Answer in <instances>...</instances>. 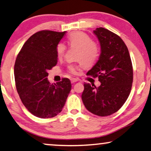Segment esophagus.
<instances>
[{"label": "esophagus", "instance_id": "obj_1", "mask_svg": "<svg viewBox=\"0 0 151 151\" xmlns=\"http://www.w3.org/2000/svg\"><path fill=\"white\" fill-rule=\"evenodd\" d=\"M70 81H71V83H76V81H78V78H71Z\"/></svg>", "mask_w": 151, "mask_h": 151}]
</instances>
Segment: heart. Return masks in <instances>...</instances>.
I'll return each mask as SVG.
<instances>
[{"label": "heart", "instance_id": "b5f03b06", "mask_svg": "<svg viewBox=\"0 0 151 151\" xmlns=\"http://www.w3.org/2000/svg\"><path fill=\"white\" fill-rule=\"evenodd\" d=\"M68 44L71 48H76L75 59L80 61L84 66H92L96 62L99 56V46L93 42L88 34L81 31H76L70 34L68 37ZM65 46L63 43H59L56 48L57 56H63L65 51ZM78 67L76 65H70L68 71L75 75Z\"/></svg>", "mask_w": 151, "mask_h": 151}]
</instances>
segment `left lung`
I'll use <instances>...</instances> for the list:
<instances>
[{"label": "left lung", "mask_w": 151, "mask_h": 151, "mask_svg": "<svg viewBox=\"0 0 151 151\" xmlns=\"http://www.w3.org/2000/svg\"><path fill=\"white\" fill-rule=\"evenodd\" d=\"M94 33L101 52L87 75L99 77L101 86L84 83L81 99L91 113L107 116L118 111L128 99L133 83L132 62L126 44L118 35L103 27Z\"/></svg>", "instance_id": "left-lung-1"}]
</instances>
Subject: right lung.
Wrapping results in <instances>:
<instances>
[{"mask_svg": "<svg viewBox=\"0 0 151 151\" xmlns=\"http://www.w3.org/2000/svg\"><path fill=\"white\" fill-rule=\"evenodd\" d=\"M64 32L43 30L31 35L14 65L17 91L23 105L36 117L50 118L60 113L71 90L68 78L50 84L48 71L57 63L56 48Z\"/></svg>", "mask_w": 151, "mask_h": 151, "instance_id": "add662e5", "label": "right lung"}]
</instances>
